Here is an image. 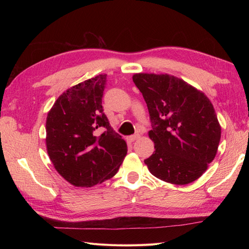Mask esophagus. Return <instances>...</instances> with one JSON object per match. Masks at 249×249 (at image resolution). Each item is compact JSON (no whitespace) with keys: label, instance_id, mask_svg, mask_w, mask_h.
I'll list each match as a JSON object with an SVG mask.
<instances>
[{"label":"esophagus","instance_id":"esophagus-1","mask_svg":"<svg viewBox=\"0 0 249 249\" xmlns=\"http://www.w3.org/2000/svg\"><path fill=\"white\" fill-rule=\"evenodd\" d=\"M139 137H140L139 134H135V135H132V136L129 137V140H130L131 142H134L135 140H137Z\"/></svg>","mask_w":249,"mask_h":249}]
</instances>
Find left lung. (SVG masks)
Here are the masks:
<instances>
[{
    "mask_svg": "<svg viewBox=\"0 0 249 249\" xmlns=\"http://www.w3.org/2000/svg\"><path fill=\"white\" fill-rule=\"evenodd\" d=\"M135 85L149 112L155 152L144 163L164 182L186 185L214 160L221 137L212 103L199 90L170 74L136 73Z\"/></svg>",
    "mask_w": 249,
    "mask_h": 249,
    "instance_id": "1",
    "label": "left lung"
}]
</instances>
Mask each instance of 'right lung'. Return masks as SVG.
I'll return each instance as SVG.
<instances>
[{
	"label": "right lung",
	"instance_id": "add662e5",
	"mask_svg": "<svg viewBox=\"0 0 249 249\" xmlns=\"http://www.w3.org/2000/svg\"><path fill=\"white\" fill-rule=\"evenodd\" d=\"M106 81L107 74H99L69 88L48 113L49 157L59 175L76 187H92L114 177L127 152L104 113Z\"/></svg>",
	"mask_w": 249,
	"mask_h": 249
}]
</instances>
